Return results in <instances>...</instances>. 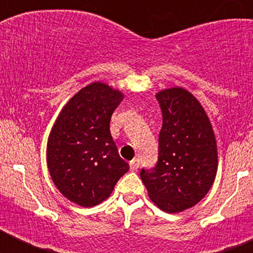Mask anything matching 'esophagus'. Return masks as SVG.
<instances>
[{
    "label": "esophagus",
    "instance_id": "1",
    "mask_svg": "<svg viewBox=\"0 0 253 253\" xmlns=\"http://www.w3.org/2000/svg\"><path fill=\"white\" fill-rule=\"evenodd\" d=\"M129 166H130L131 171H137V169H139V160H138V158L131 160L130 162H129Z\"/></svg>",
    "mask_w": 253,
    "mask_h": 253
}]
</instances>
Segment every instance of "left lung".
<instances>
[{
	"instance_id": "obj_1",
	"label": "left lung",
	"mask_w": 253,
	"mask_h": 253,
	"mask_svg": "<svg viewBox=\"0 0 253 253\" xmlns=\"http://www.w3.org/2000/svg\"><path fill=\"white\" fill-rule=\"evenodd\" d=\"M162 110L157 166L140 171L156 207L169 214L193 208L213 186L218 171V147L209 116L184 87L156 93Z\"/></svg>"
}]
</instances>
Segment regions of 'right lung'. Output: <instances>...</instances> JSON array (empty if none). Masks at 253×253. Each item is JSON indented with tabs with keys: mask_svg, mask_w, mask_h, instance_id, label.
Segmentation results:
<instances>
[{
	"mask_svg": "<svg viewBox=\"0 0 253 253\" xmlns=\"http://www.w3.org/2000/svg\"><path fill=\"white\" fill-rule=\"evenodd\" d=\"M124 93L96 81L62 107L49 133L46 165L59 193L69 202L91 208L106 200L129 171L110 133V119Z\"/></svg>",
	"mask_w": 253,
	"mask_h": 253,
	"instance_id": "1",
	"label": "right lung"
}]
</instances>
